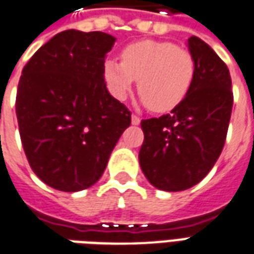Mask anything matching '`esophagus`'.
Returning a JSON list of instances; mask_svg holds the SVG:
<instances>
[{
  "label": "esophagus",
  "mask_w": 254,
  "mask_h": 254,
  "mask_svg": "<svg viewBox=\"0 0 254 254\" xmlns=\"http://www.w3.org/2000/svg\"><path fill=\"white\" fill-rule=\"evenodd\" d=\"M140 121H141V118L140 117H137V115H132V124L133 125H139Z\"/></svg>",
  "instance_id": "esophagus-1"
}]
</instances>
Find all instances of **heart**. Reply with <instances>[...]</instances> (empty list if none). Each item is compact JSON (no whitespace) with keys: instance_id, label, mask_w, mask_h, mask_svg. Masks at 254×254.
<instances>
[{"instance_id":"b5f03b06","label":"heart","mask_w":254,"mask_h":254,"mask_svg":"<svg viewBox=\"0 0 254 254\" xmlns=\"http://www.w3.org/2000/svg\"><path fill=\"white\" fill-rule=\"evenodd\" d=\"M195 70V59L189 49L168 41L144 40L127 45L122 51V62L106 60L104 78L118 100H124L139 79L143 103L165 113L189 95Z\"/></svg>"}]
</instances>
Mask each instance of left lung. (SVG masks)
Segmentation results:
<instances>
[{
  "mask_svg": "<svg viewBox=\"0 0 254 254\" xmlns=\"http://www.w3.org/2000/svg\"><path fill=\"white\" fill-rule=\"evenodd\" d=\"M195 79L170 114L141 121V170L154 187L183 191L201 182L224 147L234 95L226 63L198 37H190Z\"/></svg>",
  "mask_w": 254,
  "mask_h": 254,
  "instance_id": "1",
  "label": "left lung"
}]
</instances>
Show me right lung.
Instances as JSON below:
<instances>
[{
	"label": "right lung",
	"mask_w": 254,
	"mask_h": 254,
	"mask_svg": "<svg viewBox=\"0 0 254 254\" xmlns=\"http://www.w3.org/2000/svg\"><path fill=\"white\" fill-rule=\"evenodd\" d=\"M114 42L102 31L65 30L23 68L16 93L19 133L31 169L52 189L75 192L93 186L130 125V111L104 82Z\"/></svg>",
	"instance_id": "obj_1"
}]
</instances>
